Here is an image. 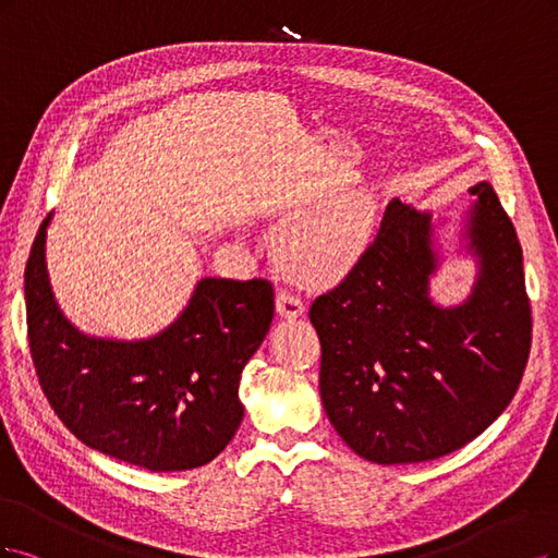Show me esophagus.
<instances>
[{
	"mask_svg": "<svg viewBox=\"0 0 558 558\" xmlns=\"http://www.w3.org/2000/svg\"><path fill=\"white\" fill-rule=\"evenodd\" d=\"M276 311L282 315V317H290V319H296L303 315L305 305H303V299L292 294V292H278L276 294Z\"/></svg>",
	"mask_w": 558,
	"mask_h": 558,
	"instance_id": "1",
	"label": "esophagus"
}]
</instances>
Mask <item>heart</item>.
Instances as JSON below:
<instances>
[{
  "instance_id": "b5f03b06",
  "label": "heart",
  "mask_w": 558,
  "mask_h": 558,
  "mask_svg": "<svg viewBox=\"0 0 558 558\" xmlns=\"http://www.w3.org/2000/svg\"><path fill=\"white\" fill-rule=\"evenodd\" d=\"M373 204L366 194H350L282 236L280 255L308 282H331L364 257L373 239Z\"/></svg>"
}]
</instances>
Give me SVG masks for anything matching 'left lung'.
<instances>
[{"mask_svg":"<svg viewBox=\"0 0 558 558\" xmlns=\"http://www.w3.org/2000/svg\"><path fill=\"white\" fill-rule=\"evenodd\" d=\"M461 250L471 294L438 305L434 215L393 199L345 280L311 305L319 397L338 436L373 463H420L477 438L512 401L531 350L517 231L489 183L471 187Z\"/></svg>","mask_w":558,"mask_h":558,"instance_id":"8db88e82","label":"left lung"}]
</instances>
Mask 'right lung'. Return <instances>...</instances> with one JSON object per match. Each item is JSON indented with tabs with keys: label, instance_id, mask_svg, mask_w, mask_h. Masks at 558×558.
Segmentation results:
<instances>
[{
	"label": "right lung",
	"instance_id": "obj_1",
	"mask_svg": "<svg viewBox=\"0 0 558 558\" xmlns=\"http://www.w3.org/2000/svg\"><path fill=\"white\" fill-rule=\"evenodd\" d=\"M39 227L25 268L29 352L48 403L101 454L153 473L213 461L243 420L241 373L271 329L268 280L202 278L167 329L141 340L78 331L60 311Z\"/></svg>",
	"mask_w": 558,
	"mask_h": 558
}]
</instances>
